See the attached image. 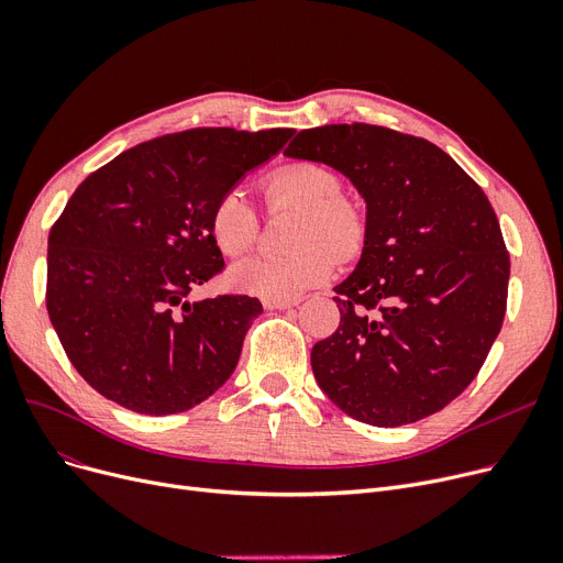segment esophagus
Listing matches in <instances>:
<instances>
[{"label":"esophagus","mask_w":563,"mask_h":563,"mask_svg":"<svg viewBox=\"0 0 563 563\" xmlns=\"http://www.w3.org/2000/svg\"><path fill=\"white\" fill-rule=\"evenodd\" d=\"M297 303H299L297 299H264V308H268V310H285V308H291Z\"/></svg>","instance_id":"obj_1"}]
</instances>
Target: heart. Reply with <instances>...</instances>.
I'll return each instance as SVG.
<instances>
[{"label":"heart","mask_w":563,"mask_h":563,"mask_svg":"<svg viewBox=\"0 0 563 563\" xmlns=\"http://www.w3.org/2000/svg\"><path fill=\"white\" fill-rule=\"evenodd\" d=\"M262 192L268 207H301L295 230V243L301 249L280 257L257 255L234 264L230 283L239 291L262 299H295L333 274L335 255L350 260L363 249L368 234L365 213L342 195V181L331 167L310 161L280 165L266 175ZM209 228L216 246L236 257L255 246L260 218L239 190H228L216 200Z\"/></svg>","instance_id":"1"}]
</instances>
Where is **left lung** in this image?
<instances>
[{
	"label": "left lung",
	"mask_w": 563,
	"mask_h": 563,
	"mask_svg": "<svg viewBox=\"0 0 563 563\" xmlns=\"http://www.w3.org/2000/svg\"><path fill=\"white\" fill-rule=\"evenodd\" d=\"M285 156L331 165L365 200L363 253L335 287L340 327L317 342V384L379 428L444 409L501 331L510 260L481 186L437 144L373 124L301 131Z\"/></svg>",
	"instance_id": "obj_1"
}]
</instances>
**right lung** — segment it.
Segmentation results:
<instances>
[{
  "mask_svg": "<svg viewBox=\"0 0 563 563\" xmlns=\"http://www.w3.org/2000/svg\"><path fill=\"white\" fill-rule=\"evenodd\" d=\"M291 129H192L142 142L91 173L47 236L45 306L82 379L150 417L207 400L236 368L262 303L188 301L223 272L216 200L283 150Z\"/></svg>",
  "mask_w": 563,
  "mask_h": 563,
  "instance_id": "right-lung-1",
  "label": "right lung"
}]
</instances>
